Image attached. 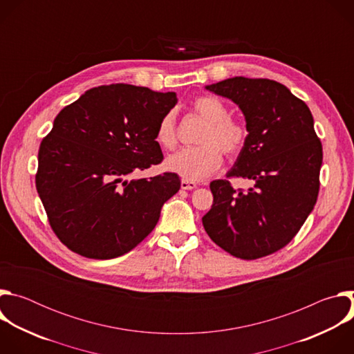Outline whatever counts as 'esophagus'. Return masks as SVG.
<instances>
[{
    "label": "esophagus",
    "instance_id": "1",
    "mask_svg": "<svg viewBox=\"0 0 354 354\" xmlns=\"http://www.w3.org/2000/svg\"><path fill=\"white\" fill-rule=\"evenodd\" d=\"M196 186H197V183H196V182H192V180L182 179V182H180V187H182L183 190H193V189H196Z\"/></svg>",
    "mask_w": 354,
    "mask_h": 354
}]
</instances>
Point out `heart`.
Here are the masks:
<instances>
[{
	"mask_svg": "<svg viewBox=\"0 0 354 354\" xmlns=\"http://www.w3.org/2000/svg\"><path fill=\"white\" fill-rule=\"evenodd\" d=\"M193 111L206 120L196 141L198 145L179 151L165 161L169 172L186 180H201L214 174L223 164V153L227 158L241 154L248 138L246 127L230 116L224 102L214 96H200L193 100ZM157 142L165 149L176 147V126L174 113H167L156 131Z\"/></svg>",
	"mask_w": 354,
	"mask_h": 354,
	"instance_id": "b5f03b06",
	"label": "heart"
}]
</instances>
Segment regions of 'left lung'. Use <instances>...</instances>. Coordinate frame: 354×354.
Returning a JSON list of instances; mask_svg holds the SVG:
<instances>
[{
  "instance_id": "obj_1",
  "label": "left lung",
  "mask_w": 354,
  "mask_h": 354,
  "mask_svg": "<svg viewBox=\"0 0 354 354\" xmlns=\"http://www.w3.org/2000/svg\"><path fill=\"white\" fill-rule=\"evenodd\" d=\"M206 89L231 99L245 116L248 138L227 178H248L251 187L213 180L205 230L235 258L268 257L295 236L317 203L322 144L311 111L268 78L234 77Z\"/></svg>"
}]
</instances>
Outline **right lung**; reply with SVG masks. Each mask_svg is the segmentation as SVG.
I'll list each match as a JSON object with an SVG mask.
<instances>
[{
    "mask_svg": "<svg viewBox=\"0 0 354 354\" xmlns=\"http://www.w3.org/2000/svg\"><path fill=\"white\" fill-rule=\"evenodd\" d=\"M175 92L129 84L86 91L40 142L36 189L50 227L75 254L112 259L136 248L180 187L176 174L126 179L162 162L160 120Z\"/></svg>",
    "mask_w": 354,
    "mask_h": 354,
    "instance_id": "1",
    "label": "right lung"
}]
</instances>
